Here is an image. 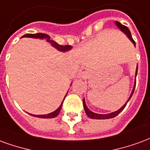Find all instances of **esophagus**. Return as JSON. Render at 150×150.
I'll return each mask as SVG.
<instances>
[{"instance_id":"1","label":"esophagus","mask_w":150,"mask_h":150,"mask_svg":"<svg viewBox=\"0 0 150 150\" xmlns=\"http://www.w3.org/2000/svg\"><path fill=\"white\" fill-rule=\"evenodd\" d=\"M90 73L89 71V69L86 68V67H82L80 70H79V75L82 76V77H85V76H87Z\"/></svg>"}]
</instances>
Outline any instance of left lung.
I'll list each match as a JSON object with an SVG mask.
<instances>
[{"label": "left lung", "mask_w": 150, "mask_h": 150, "mask_svg": "<svg viewBox=\"0 0 150 150\" xmlns=\"http://www.w3.org/2000/svg\"><path fill=\"white\" fill-rule=\"evenodd\" d=\"M116 25L117 27L119 28L120 30L122 31V32H124L125 34L127 35V37L129 38V39L131 40V42H132L133 44H134V46H136V43L135 42H134V40L132 39V35H131V33H130V31H129V28L127 27V26H125V25H122L120 22H118V21H116ZM137 69H138V66L137 67V69H136V75H135V83H134V87H133V89H132V93H131V95H130V96H129V100H127V102H126V104H125L124 105H123L122 107L120 108L119 110L116 111V112H111V113H108V114H98V113H95L93 112H91V110H89L88 109V108L87 107V105H86V103H85V100L84 99H83V108H84V110H85V112H86V114L88 115V117H90V118H91V119H97V120H104V119H110V118H113V117H115V116H116L118 114H119L121 111L125 108L126 104H127V103L129 102V100L131 99V97H132V94H133V92H134V89H135V87H136V77H137Z\"/></svg>", "instance_id": "obj_1"}]
</instances>
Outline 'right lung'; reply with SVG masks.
I'll use <instances>...</instances> for the list:
<instances>
[{
    "mask_svg": "<svg viewBox=\"0 0 150 150\" xmlns=\"http://www.w3.org/2000/svg\"><path fill=\"white\" fill-rule=\"evenodd\" d=\"M40 38V39H43V38H45L46 39V41L50 42L51 45H52L55 49H57L59 51H62V52H66V51H67V50H70L71 49V46H68V45H67V46H61V45H59L58 43L55 42L54 41H53V40H50V38L48 34H42V33H38V34H25L23 35L21 38ZM67 96V95L65 96V97ZM64 97V99H65ZM64 99H63V100H64ZM63 100H62V104H60V106H59L57 109H56L54 112H53L51 113H49V114H46V115H33V114H30V115L33 116H35V117H39V118H54V117H55L59 115V112L61 110V108H62V103H63Z\"/></svg>",
    "mask_w": 150,
    "mask_h": 150,
    "instance_id": "right-lung-1",
    "label": "right lung"
}]
</instances>
